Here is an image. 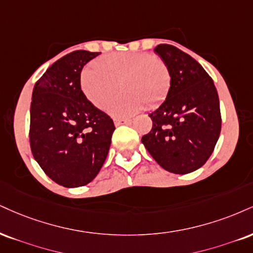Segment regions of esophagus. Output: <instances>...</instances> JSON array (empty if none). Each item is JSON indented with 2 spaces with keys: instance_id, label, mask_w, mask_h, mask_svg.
<instances>
[{
  "instance_id": "obj_1",
  "label": "esophagus",
  "mask_w": 253,
  "mask_h": 253,
  "mask_svg": "<svg viewBox=\"0 0 253 253\" xmlns=\"http://www.w3.org/2000/svg\"><path fill=\"white\" fill-rule=\"evenodd\" d=\"M130 119H115L114 124L115 126H119V125H125V124H129Z\"/></svg>"
}]
</instances>
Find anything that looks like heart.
I'll return each mask as SVG.
<instances>
[{
  "label": "heart",
  "instance_id": "obj_1",
  "mask_svg": "<svg viewBox=\"0 0 253 253\" xmlns=\"http://www.w3.org/2000/svg\"><path fill=\"white\" fill-rule=\"evenodd\" d=\"M124 93L109 105L115 118L130 117L144 107H154L165 100L171 87L169 67L160 57L148 53H113L96 61L81 72L84 95L94 106L103 109L119 90Z\"/></svg>",
  "mask_w": 253,
  "mask_h": 253
}]
</instances>
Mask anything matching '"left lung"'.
Instances as JSON below:
<instances>
[{
  "instance_id": "8db88e82",
  "label": "left lung",
  "mask_w": 253,
  "mask_h": 253,
  "mask_svg": "<svg viewBox=\"0 0 253 253\" xmlns=\"http://www.w3.org/2000/svg\"><path fill=\"white\" fill-rule=\"evenodd\" d=\"M154 51L169 67L171 87L160 107L148 114L153 126L141 141L164 169L186 174L208 161L218 141V93L213 80L192 56L166 43Z\"/></svg>"
}]
</instances>
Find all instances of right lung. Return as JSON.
<instances>
[{
  "mask_svg": "<svg viewBox=\"0 0 253 253\" xmlns=\"http://www.w3.org/2000/svg\"><path fill=\"white\" fill-rule=\"evenodd\" d=\"M100 53L75 50L54 62L36 82L30 105L29 141L35 160L65 187L87 185L107 157L115 127L84 95L80 75Z\"/></svg>",
  "mask_w": 253,
  "mask_h": 253,
  "instance_id": "1",
  "label": "right lung"
}]
</instances>
